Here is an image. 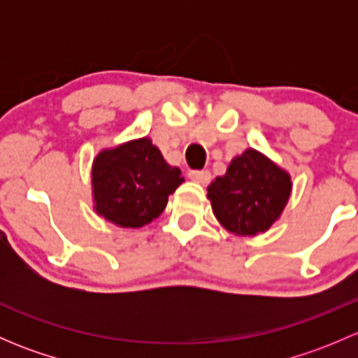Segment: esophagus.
Listing matches in <instances>:
<instances>
[{"label": "esophagus", "instance_id": "1", "mask_svg": "<svg viewBox=\"0 0 358 358\" xmlns=\"http://www.w3.org/2000/svg\"><path fill=\"white\" fill-rule=\"evenodd\" d=\"M189 178L192 180V182L201 183V185H208V183L211 182V173L209 171H190Z\"/></svg>", "mask_w": 358, "mask_h": 358}]
</instances>
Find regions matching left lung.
I'll return each instance as SVG.
<instances>
[{"instance_id":"8db88e82","label":"left lung","mask_w":358,"mask_h":358,"mask_svg":"<svg viewBox=\"0 0 358 358\" xmlns=\"http://www.w3.org/2000/svg\"><path fill=\"white\" fill-rule=\"evenodd\" d=\"M292 182L286 169L256 149L230 161L227 173L208 187V199L220 225L243 237L266 232L282 215Z\"/></svg>"}]
</instances>
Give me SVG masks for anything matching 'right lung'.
Here are the masks:
<instances>
[{"label": "right lung", "instance_id": "1", "mask_svg": "<svg viewBox=\"0 0 358 358\" xmlns=\"http://www.w3.org/2000/svg\"><path fill=\"white\" fill-rule=\"evenodd\" d=\"M185 182L149 136L103 149L93 159V209L122 229H140L156 220L168 197Z\"/></svg>", "mask_w": 358, "mask_h": 358}]
</instances>
